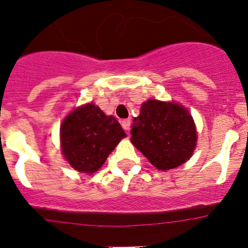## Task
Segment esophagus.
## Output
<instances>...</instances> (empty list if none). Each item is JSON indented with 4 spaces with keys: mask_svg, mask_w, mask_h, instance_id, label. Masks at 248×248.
I'll list each match as a JSON object with an SVG mask.
<instances>
[{
    "mask_svg": "<svg viewBox=\"0 0 248 248\" xmlns=\"http://www.w3.org/2000/svg\"><path fill=\"white\" fill-rule=\"evenodd\" d=\"M121 126L124 131L129 132V129H131V120H122Z\"/></svg>",
    "mask_w": 248,
    "mask_h": 248,
    "instance_id": "esophagus-1",
    "label": "esophagus"
}]
</instances>
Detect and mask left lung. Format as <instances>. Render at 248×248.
<instances>
[{
    "mask_svg": "<svg viewBox=\"0 0 248 248\" xmlns=\"http://www.w3.org/2000/svg\"><path fill=\"white\" fill-rule=\"evenodd\" d=\"M131 141L159 170L176 168L192 156L196 126L186 109L176 103L150 99L133 120Z\"/></svg>",
    "mask_w": 248,
    "mask_h": 248,
    "instance_id": "obj_1",
    "label": "left lung"
}]
</instances>
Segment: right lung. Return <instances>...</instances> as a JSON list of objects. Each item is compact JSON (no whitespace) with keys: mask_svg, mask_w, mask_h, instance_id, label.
Returning a JSON list of instances; mask_svg holds the SVG:
<instances>
[{"mask_svg":"<svg viewBox=\"0 0 248 248\" xmlns=\"http://www.w3.org/2000/svg\"><path fill=\"white\" fill-rule=\"evenodd\" d=\"M126 137L117 120L93 103L72 111L61 126L63 156L76 170L97 171L120 140Z\"/></svg>","mask_w":248,"mask_h":248,"instance_id":"add662e5","label":"right lung"}]
</instances>
